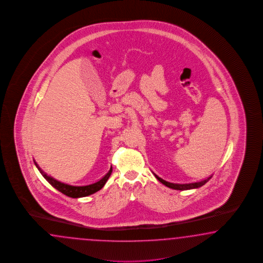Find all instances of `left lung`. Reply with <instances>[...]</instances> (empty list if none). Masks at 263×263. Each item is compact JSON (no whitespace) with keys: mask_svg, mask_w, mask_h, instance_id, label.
Wrapping results in <instances>:
<instances>
[{"mask_svg":"<svg viewBox=\"0 0 263 263\" xmlns=\"http://www.w3.org/2000/svg\"><path fill=\"white\" fill-rule=\"evenodd\" d=\"M155 175V177L161 182L162 184H164L165 186H167L168 188L175 189V190H179V191H185V190H191V189H197L203 186L204 184H206L212 178V175L207 177L206 179H204L202 181L194 182V183H186V184H176V183H171V182L166 181L164 179H162L161 177H159L158 175Z\"/></svg>","mask_w":263,"mask_h":263,"instance_id":"left-lung-1","label":"left lung"}]
</instances>
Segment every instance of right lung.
I'll use <instances>...</instances> for the list:
<instances>
[{
	"label": "right lung",
	"mask_w": 263,
	"mask_h": 263,
	"mask_svg": "<svg viewBox=\"0 0 263 263\" xmlns=\"http://www.w3.org/2000/svg\"><path fill=\"white\" fill-rule=\"evenodd\" d=\"M34 164L36 165L37 168L39 170L42 175L46 178L47 180L52 187L58 190L59 192H61L62 194L64 195H68L69 197H72V198H78V197H84V196H88V195H92L96 192H98L99 190H101L104 185L106 184V182L108 181V177L111 175V172H112V168H109L108 174L105 175L103 178H101L99 181L95 182L92 184H89V185H86V186H72V185H68L66 183H63V182L58 181L57 179L53 178L52 176L50 175H47L42 168L39 167V165L37 164V162L33 160Z\"/></svg>",
	"instance_id": "add662e5"
}]
</instances>
